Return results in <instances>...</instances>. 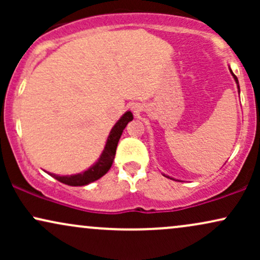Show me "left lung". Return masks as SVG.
<instances>
[{
  "label": "left lung",
  "mask_w": 260,
  "mask_h": 260,
  "mask_svg": "<svg viewBox=\"0 0 260 260\" xmlns=\"http://www.w3.org/2000/svg\"><path fill=\"white\" fill-rule=\"evenodd\" d=\"M230 72H231V74H232V77H234V79H235L236 84H237V89H238V92H240V84H238V79H237V77H236V76H235V74H234V72H232V71H231V68H230ZM164 176H165V177H168V178H171V180H174V181H177V180H175V178L170 177V176H166V175H164Z\"/></svg>",
  "instance_id": "left-lung-1"
}]
</instances>
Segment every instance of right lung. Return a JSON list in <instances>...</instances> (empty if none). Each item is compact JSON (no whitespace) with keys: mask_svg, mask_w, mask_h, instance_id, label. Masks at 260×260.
<instances>
[{"mask_svg":"<svg viewBox=\"0 0 260 260\" xmlns=\"http://www.w3.org/2000/svg\"><path fill=\"white\" fill-rule=\"evenodd\" d=\"M133 120V113L131 111L124 112L122 115V117L116 122L115 126L112 127L111 132H110L109 137H107L105 148H104L103 153H101L100 157L95 164H92L89 169H86L85 171L80 172V174L71 175V176H59L51 174V172H47L49 175H51L53 178L62 182V183L68 184V186H86V184L91 183V182L99 180L103 177L104 175L109 171L111 168L113 159H115L116 155V149H117L118 140H120L122 132L126 128L128 122Z\"/></svg>","mask_w":260,"mask_h":260,"instance_id":"obj_1","label":"right lung"}]
</instances>
